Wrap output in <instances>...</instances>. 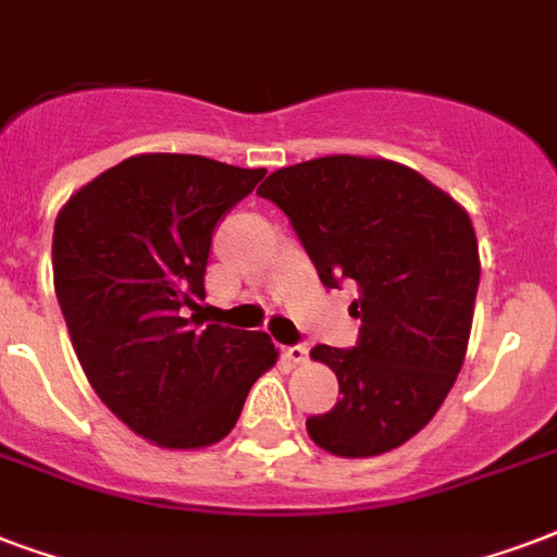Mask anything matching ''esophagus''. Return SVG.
<instances>
[{"label":"esophagus","mask_w":557,"mask_h":557,"mask_svg":"<svg viewBox=\"0 0 557 557\" xmlns=\"http://www.w3.org/2000/svg\"><path fill=\"white\" fill-rule=\"evenodd\" d=\"M282 355L290 363H305L308 361V346L305 343H294V346H284Z\"/></svg>","instance_id":"1"}]
</instances>
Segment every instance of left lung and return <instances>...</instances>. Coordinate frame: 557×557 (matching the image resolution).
Here are the masks:
<instances>
[{
    "instance_id": "obj_1",
    "label": "left lung",
    "mask_w": 557,
    "mask_h": 557,
    "mask_svg": "<svg viewBox=\"0 0 557 557\" xmlns=\"http://www.w3.org/2000/svg\"><path fill=\"white\" fill-rule=\"evenodd\" d=\"M258 196L287 214L325 287L358 284V343L311 349L343 393L308 417L311 441L341 458L403 446L437 413L467 355L482 275L470 214L411 166L358 154L275 170Z\"/></svg>"
}]
</instances>
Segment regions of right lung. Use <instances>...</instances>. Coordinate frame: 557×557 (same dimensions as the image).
Instances as JSON below:
<instances>
[{
    "instance_id": "right-lung-1",
    "label": "right lung",
    "mask_w": 557,
    "mask_h": 557,
    "mask_svg": "<svg viewBox=\"0 0 557 557\" xmlns=\"http://www.w3.org/2000/svg\"><path fill=\"white\" fill-rule=\"evenodd\" d=\"M267 170L135 154L70 196L52 234L55 294L87 382L164 449L223 441L278 358L263 332L202 325L216 223Z\"/></svg>"
}]
</instances>
